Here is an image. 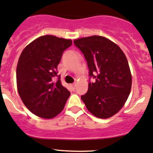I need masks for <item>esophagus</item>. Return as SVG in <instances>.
Returning a JSON list of instances; mask_svg holds the SVG:
<instances>
[{
    "mask_svg": "<svg viewBox=\"0 0 153 153\" xmlns=\"http://www.w3.org/2000/svg\"><path fill=\"white\" fill-rule=\"evenodd\" d=\"M76 83H73V84L71 85V87L73 88V89H75V88H76Z\"/></svg>",
    "mask_w": 153,
    "mask_h": 153,
    "instance_id": "obj_1",
    "label": "esophagus"
}]
</instances>
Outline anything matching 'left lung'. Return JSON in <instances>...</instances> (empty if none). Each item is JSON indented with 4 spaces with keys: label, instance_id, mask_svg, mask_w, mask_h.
Masks as SVG:
<instances>
[{
    "label": "left lung",
    "instance_id": "8db88e82",
    "mask_svg": "<svg viewBox=\"0 0 153 153\" xmlns=\"http://www.w3.org/2000/svg\"><path fill=\"white\" fill-rule=\"evenodd\" d=\"M74 42L87 61L90 79L96 80L88 83L82 100L97 117H111L124 106L131 90V73L125 55L116 44L102 36L82 37Z\"/></svg>",
    "mask_w": 153,
    "mask_h": 153
}]
</instances>
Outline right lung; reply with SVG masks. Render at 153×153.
Wrapping results in <instances>:
<instances>
[{
    "label": "right lung",
    "instance_id": "right-lung-1",
    "mask_svg": "<svg viewBox=\"0 0 153 153\" xmlns=\"http://www.w3.org/2000/svg\"><path fill=\"white\" fill-rule=\"evenodd\" d=\"M71 45V40L45 35L22 51L16 71L18 94L36 116L51 119L63 110L71 93L61 85L57 65L63 51Z\"/></svg>",
    "mask_w": 153,
    "mask_h": 153
}]
</instances>
